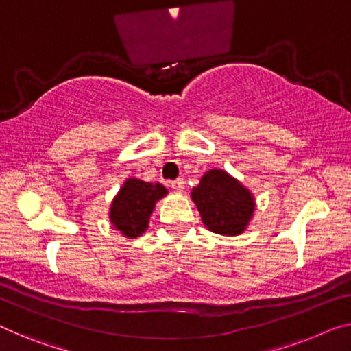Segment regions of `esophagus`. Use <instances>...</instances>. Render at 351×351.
<instances>
[{
	"label": "esophagus",
	"mask_w": 351,
	"mask_h": 351,
	"mask_svg": "<svg viewBox=\"0 0 351 351\" xmlns=\"http://www.w3.org/2000/svg\"><path fill=\"white\" fill-rule=\"evenodd\" d=\"M171 189L176 191V192H182L184 191V180H176V181H171Z\"/></svg>",
	"instance_id": "34e87169"
}]
</instances>
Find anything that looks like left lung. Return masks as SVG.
I'll return each instance as SVG.
<instances>
[{
	"instance_id": "obj_1",
	"label": "left lung",
	"mask_w": 351,
	"mask_h": 351,
	"mask_svg": "<svg viewBox=\"0 0 351 351\" xmlns=\"http://www.w3.org/2000/svg\"><path fill=\"white\" fill-rule=\"evenodd\" d=\"M202 222L213 233L237 237L244 233L255 211V198L247 187L226 170L213 169L191 192Z\"/></svg>"
}]
</instances>
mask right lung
<instances>
[{"instance_id": "right-lung-1", "label": "right lung", "mask_w": 351, "mask_h": 351, "mask_svg": "<svg viewBox=\"0 0 351 351\" xmlns=\"http://www.w3.org/2000/svg\"><path fill=\"white\" fill-rule=\"evenodd\" d=\"M167 193L169 191L159 182L128 178L110 205V223L125 238L134 239L140 237L149 226V217L156 203Z\"/></svg>"}]
</instances>
